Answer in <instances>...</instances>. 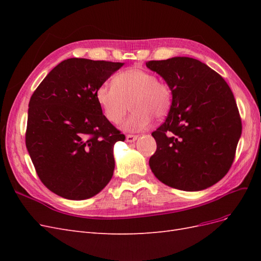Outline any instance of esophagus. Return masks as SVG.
Masks as SVG:
<instances>
[{"instance_id":"34e87169","label":"esophagus","mask_w":261,"mask_h":261,"mask_svg":"<svg viewBox=\"0 0 261 261\" xmlns=\"http://www.w3.org/2000/svg\"><path fill=\"white\" fill-rule=\"evenodd\" d=\"M137 138H138L137 135H132V134L126 135V141H127V143H134Z\"/></svg>"}]
</instances>
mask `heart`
<instances>
[{"mask_svg":"<svg viewBox=\"0 0 261 261\" xmlns=\"http://www.w3.org/2000/svg\"><path fill=\"white\" fill-rule=\"evenodd\" d=\"M96 98L108 120L121 124L132 108L135 110L125 128H144L152 117L162 120L168 115L172 105L170 85L153 73L139 67H132L118 73L113 78V86L101 85Z\"/></svg>","mask_w":261,"mask_h":261,"instance_id":"1","label":"heart"}]
</instances>
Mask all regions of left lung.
<instances>
[{"instance_id":"8db88e82","label":"left lung","mask_w":261,"mask_h":261,"mask_svg":"<svg viewBox=\"0 0 261 261\" xmlns=\"http://www.w3.org/2000/svg\"><path fill=\"white\" fill-rule=\"evenodd\" d=\"M146 65L172 89L167 120L151 134L156 150L150 169L163 184L180 191L215 185L230 170L242 134L231 88L196 59L176 57Z\"/></svg>"}]
</instances>
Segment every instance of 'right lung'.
Wrapping results in <instances>:
<instances>
[{
  "label": "right lung",
  "instance_id": "add662e5",
  "mask_svg": "<svg viewBox=\"0 0 261 261\" xmlns=\"http://www.w3.org/2000/svg\"><path fill=\"white\" fill-rule=\"evenodd\" d=\"M123 65L67 59L30 98L26 147L43 185L63 198L88 199L113 176V146L125 135L102 114L96 92Z\"/></svg>",
  "mask_w": 261,
  "mask_h": 261
}]
</instances>
